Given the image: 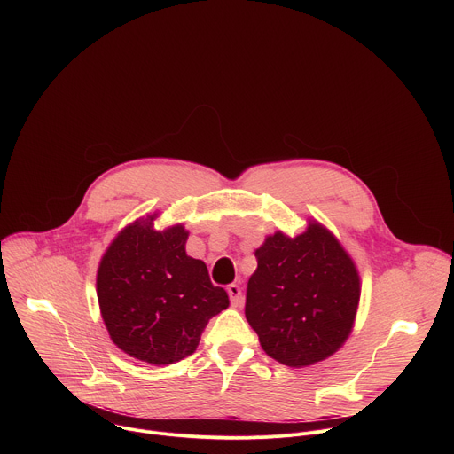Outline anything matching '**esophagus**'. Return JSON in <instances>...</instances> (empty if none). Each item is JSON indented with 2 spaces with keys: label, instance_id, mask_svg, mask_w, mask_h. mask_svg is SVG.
Returning a JSON list of instances; mask_svg holds the SVG:
<instances>
[{
  "label": "esophagus",
  "instance_id": "esophagus-1",
  "mask_svg": "<svg viewBox=\"0 0 454 454\" xmlns=\"http://www.w3.org/2000/svg\"><path fill=\"white\" fill-rule=\"evenodd\" d=\"M226 291H228V296H230L231 305H233V307H239V305L242 303V293H240V287H239L237 284H230V286L226 287Z\"/></svg>",
  "mask_w": 454,
  "mask_h": 454
}]
</instances>
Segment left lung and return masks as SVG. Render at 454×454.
Returning a JSON list of instances; mask_svg holds the SVG:
<instances>
[{
    "label": "left lung",
    "instance_id": "1",
    "mask_svg": "<svg viewBox=\"0 0 454 454\" xmlns=\"http://www.w3.org/2000/svg\"><path fill=\"white\" fill-rule=\"evenodd\" d=\"M254 256L244 312L264 352L294 368L338 352L361 296L359 273L340 240L310 221L296 237L270 235Z\"/></svg>",
    "mask_w": 454,
    "mask_h": 454
}]
</instances>
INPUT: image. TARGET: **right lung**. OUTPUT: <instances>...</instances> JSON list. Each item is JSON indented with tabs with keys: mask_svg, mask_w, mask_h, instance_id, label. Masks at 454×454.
Listing matches in <instances>:
<instances>
[{
	"mask_svg": "<svg viewBox=\"0 0 454 454\" xmlns=\"http://www.w3.org/2000/svg\"><path fill=\"white\" fill-rule=\"evenodd\" d=\"M154 215L125 226L104 253L97 296L113 343L149 364L196 352L210 317L230 305L207 264L184 251L181 226L156 230Z\"/></svg>",
	"mask_w": 454,
	"mask_h": 454,
	"instance_id": "obj_1",
	"label": "right lung"
}]
</instances>
